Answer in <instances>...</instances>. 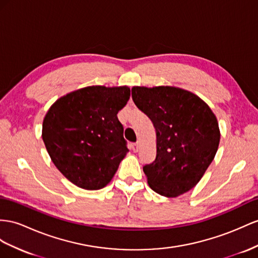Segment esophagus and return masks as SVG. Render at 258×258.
I'll return each instance as SVG.
<instances>
[{
  "mask_svg": "<svg viewBox=\"0 0 258 258\" xmlns=\"http://www.w3.org/2000/svg\"><path fill=\"white\" fill-rule=\"evenodd\" d=\"M132 149H133L134 153H137L138 149H140V142H137V143L132 145Z\"/></svg>",
  "mask_w": 258,
  "mask_h": 258,
  "instance_id": "esophagus-1",
  "label": "esophagus"
}]
</instances>
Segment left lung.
<instances>
[{
  "label": "left lung",
  "instance_id": "left-lung-1",
  "mask_svg": "<svg viewBox=\"0 0 258 258\" xmlns=\"http://www.w3.org/2000/svg\"><path fill=\"white\" fill-rule=\"evenodd\" d=\"M132 98L156 131V159L143 168L148 185L166 197L188 192L219 147L220 130L213 110L197 95L174 86H134Z\"/></svg>",
  "mask_w": 258,
  "mask_h": 258
}]
</instances>
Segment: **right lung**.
<instances>
[{
	"label": "right lung",
	"instance_id": "right-lung-1",
	"mask_svg": "<svg viewBox=\"0 0 258 258\" xmlns=\"http://www.w3.org/2000/svg\"><path fill=\"white\" fill-rule=\"evenodd\" d=\"M131 96L127 86H88L51 105L42 140L52 162L74 185L96 190L111 182L128 153L117 112Z\"/></svg>",
	"mask_w": 258,
	"mask_h": 258
}]
</instances>
